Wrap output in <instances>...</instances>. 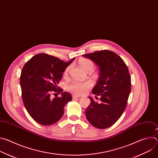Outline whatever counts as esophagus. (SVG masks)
<instances>
[{"instance_id": "esophagus-1", "label": "esophagus", "mask_w": 158, "mask_h": 158, "mask_svg": "<svg viewBox=\"0 0 158 158\" xmlns=\"http://www.w3.org/2000/svg\"><path fill=\"white\" fill-rule=\"evenodd\" d=\"M80 98V96H77V95H75V94H73V99H76V98Z\"/></svg>"}]
</instances>
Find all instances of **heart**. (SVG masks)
<instances>
[{"label":"heart","instance_id":"obj_1","mask_svg":"<svg viewBox=\"0 0 158 158\" xmlns=\"http://www.w3.org/2000/svg\"><path fill=\"white\" fill-rule=\"evenodd\" d=\"M79 64L82 68L86 72L89 71H92L94 67L93 62L87 59H81L79 60ZM69 69V67H67L65 70V74L68 72ZM92 86V83L90 81L86 82H80L77 81H74L71 82L68 85H67V90L73 92L76 94H84L87 89Z\"/></svg>","mask_w":158,"mask_h":158}]
</instances>
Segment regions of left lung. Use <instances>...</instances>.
I'll use <instances>...</instances> for the list:
<instances>
[{
    "label": "left lung",
    "mask_w": 158,
    "mask_h": 158,
    "mask_svg": "<svg viewBox=\"0 0 158 158\" xmlns=\"http://www.w3.org/2000/svg\"><path fill=\"white\" fill-rule=\"evenodd\" d=\"M99 67V79L93 93L100 96L101 103L89 97L91 104L85 116L93 126L106 129L113 125L124 111L131 92V76L124 60L109 50L84 54ZM96 98H97L96 96Z\"/></svg>",
    "instance_id": "obj_1"
}]
</instances>
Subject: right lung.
I'll return each mask as SVG.
<instances>
[{"label":"right lung","mask_w":158,"mask_h":158,"mask_svg":"<svg viewBox=\"0 0 158 158\" xmlns=\"http://www.w3.org/2000/svg\"><path fill=\"white\" fill-rule=\"evenodd\" d=\"M75 58L65 62L47 54L32 57L22 70L20 84L24 106L32 118L40 124L49 126L60 119L66 104L72 100L66 92L51 99L52 92H62L57 84L62 73Z\"/></svg>","instance_id":"obj_1"}]
</instances>
